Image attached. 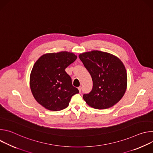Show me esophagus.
<instances>
[{
  "label": "esophagus",
  "instance_id": "obj_1",
  "mask_svg": "<svg viewBox=\"0 0 153 153\" xmlns=\"http://www.w3.org/2000/svg\"><path fill=\"white\" fill-rule=\"evenodd\" d=\"M78 90H79V92L80 93V92H81V91H82V87H81V86H79V87H78Z\"/></svg>",
  "mask_w": 153,
  "mask_h": 153
}]
</instances>
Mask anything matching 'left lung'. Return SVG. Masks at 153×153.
Here are the masks:
<instances>
[{
	"instance_id": "8db88e82",
	"label": "left lung",
	"mask_w": 153,
	"mask_h": 153,
	"mask_svg": "<svg viewBox=\"0 0 153 153\" xmlns=\"http://www.w3.org/2000/svg\"><path fill=\"white\" fill-rule=\"evenodd\" d=\"M79 57L93 80L92 90L83 96L86 103L98 110L117 103L127 87V73L122 62L110 53L97 50L80 54Z\"/></svg>"
}]
</instances>
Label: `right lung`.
<instances>
[{"instance_id": "1", "label": "right lung", "mask_w": 153, "mask_h": 153, "mask_svg": "<svg viewBox=\"0 0 153 153\" xmlns=\"http://www.w3.org/2000/svg\"><path fill=\"white\" fill-rule=\"evenodd\" d=\"M77 57L67 51L47 53L34 63L30 74V88L36 100L47 110H63L71 97L79 93L65 71Z\"/></svg>"}]
</instances>
